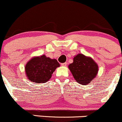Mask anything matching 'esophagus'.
Segmentation results:
<instances>
[{"mask_svg":"<svg viewBox=\"0 0 122 122\" xmlns=\"http://www.w3.org/2000/svg\"><path fill=\"white\" fill-rule=\"evenodd\" d=\"M67 65V63H61V66H66Z\"/></svg>","mask_w":122,"mask_h":122,"instance_id":"34e87169","label":"esophagus"}]
</instances>
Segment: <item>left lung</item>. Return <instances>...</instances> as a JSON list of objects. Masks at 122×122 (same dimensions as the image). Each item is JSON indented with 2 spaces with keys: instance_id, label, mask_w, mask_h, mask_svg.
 <instances>
[{
  "instance_id": "8db88e82",
  "label": "left lung",
  "mask_w": 122,
  "mask_h": 122,
  "mask_svg": "<svg viewBox=\"0 0 122 122\" xmlns=\"http://www.w3.org/2000/svg\"><path fill=\"white\" fill-rule=\"evenodd\" d=\"M68 68L76 81L81 85L89 84L98 72V66L93 60L81 54L74 57Z\"/></svg>"
}]
</instances>
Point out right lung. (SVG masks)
Returning a JSON list of instances; mask_svg holds the SVG:
<instances>
[{"mask_svg": "<svg viewBox=\"0 0 122 122\" xmlns=\"http://www.w3.org/2000/svg\"><path fill=\"white\" fill-rule=\"evenodd\" d=\"M59 66L57 60L46 57L44 55L30 60L26 65L25 71L27 77L32 82L42 83L47 82Z\"/></svg>", "mask_w": 122, "mask_h": 122, "instance_id": "right-lung-1", "label": "right lung"}]
</instances>
